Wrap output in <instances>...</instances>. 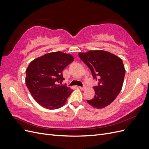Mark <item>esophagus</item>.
I'll use <instances>...</instances> for the list:
<instances>
[{"instance_id":"esophagus-1","label":"esophagus","mask_w":149,"mask_h":149,"mask_svg":"<svg viewBox=\"0 0 149 149\" xmlns=\"http://www.w3.org/2000/svg\"><path fill=\"white\" fill-rule=\"evenodd\" d=\"M79 88L81 89H83V90H84V89H86V88H87V87L85 85H84L83 86H82V87H81V86H79Z\"/></svg>"}]
</instances>
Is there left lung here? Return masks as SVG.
Segmentation results:
<instances>
[{
    "instance_id": "left-lung-1",
    "label": "left lung",
    "mask_w": 149,
    "mask_h": 149,
    "mask_svg": "<svg viewBox=\"0 0 149 149\" xmlns=\"http://www.w3.org/2000/svg\"><path fill=\"white\" fill-rule=\"evenodd\" d=\"M79 56L91 71L93 77L98 81L94 86L95 95L87 100L93 107L101 109L114 101L123 87L125 70L123 62L114 54L103 50L79 53Z\"/></svg>"
}]
</instances>
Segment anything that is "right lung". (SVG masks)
<instances>
[{
  "instance_id": "add662e5",
  "label": "right lung",
  "mask_w": 149,
  "mask_h": 149,
  "mask_svg": "<svg viewBox=\"0 0 149 149\" xmlns=\"http://www.w3.org/2000/svg\"><path fill=\"white\" fill-rule=\"evenodd\" d=\"M74 60L70 54L52 52L36 58L26 70L25 82L31 96L48 109L60 108L73 90L60 84L65 79L62 71Z\"/></svg>"
}]
</instances>
